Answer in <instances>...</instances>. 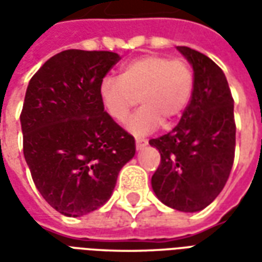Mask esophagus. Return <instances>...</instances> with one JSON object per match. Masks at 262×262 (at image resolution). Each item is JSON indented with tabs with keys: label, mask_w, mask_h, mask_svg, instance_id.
Segmentation results:
<instances>
[{
	"label": "esophagus",
	"mask_w": 262,
	"mask_h": 262,
	"mask_svg": "<svg viewBox=\"0 0 262 262\" xmlns=\"http://www.w3.org/2000/svg\"><path fill=\"white\" fill-rule=\"evenodd\" d=\"M147 144V140L146 139H140V137H137L136 139V148L137 150H142L144 146Z\"/></svg>",
	"instance_id": "esophagus-1"
}]
</instances>
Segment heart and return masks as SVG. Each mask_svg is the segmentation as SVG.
I'll use <instances>...</instances> for the list:
<instances>
[{
	"label": "heart",
	"mask_w": 262,
	"mask_h": 262,
	"mask_svg": "<svg viewBox=\"0 0 262 262\" xmlns=\"http://www.w3.org/2000/svg\"><path fill=\"white\" fill-rule=\"evenodd\" d=\"M193 71L188 61L146 54L122 66L120 75H106L99 85V97L111 118L123 122L130 109L142 101V108L127 120L135 135H147L161 123L177 119L191 99Z\"/></svg>",
	"instance_id": "1"
}]
</instances>
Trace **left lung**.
I'll return each mask as SVG.
<instances>
[{
  "label": "left lung",
  "mask_w": 262,
  "mask_h": 262,
  "mask_svg": "<svg viewBox=\"0 0 262 262\" xmlns=\"http://www.w3.org/2000/svg\"><path fill=\"white\" fill-rule=\"evenodd\" d=\"M193 69L191 101L178 125L151 139L161 161L151 187L161 202L198 212L214 201L230 176L236 150L234 101L225 73L208 56L178 46Z\"/></svg>",
  "instance_id": "1"
}]
</instances>
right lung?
<instances>
[{"label": "right lung", "instance_id": "1", "mask_svg": "<svg viewBox=\"0 0 262 262\" xmlns=\"http://www.w3.org/2000/svg\"><path fill=\"white\" fill-rule=\"evenodd\" d=\"M120 60L114 52H60L29 81L20 125L24 156L45 201L78 217L106 203L135 137L103 111L99 85Z\"/></svg>", "mask_w": 262, "mask_h": 262}]
</instances>
